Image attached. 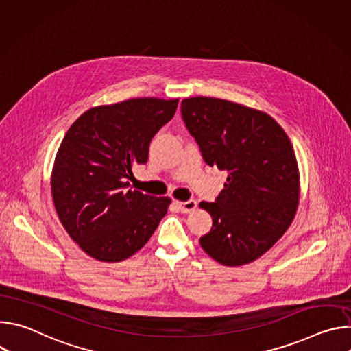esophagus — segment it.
<instances>
[{
    "instance_id": "1",
    "label": "esophagus",
    "mask_w": 351,
    "mask_h": 351,
    "mask_svg": "<svg viewBox=\"0 0 351 351\" xmlns=\"http://www.w3.org/2000/svg\"><path fill=\"white\" fill-rule=\"evenodd\" d=\"M176 206L179 207V210L183 214H187V213H191L195 210L197 203L194 202V199H187V202H176Z\"/></svg>"
}]
</instances>
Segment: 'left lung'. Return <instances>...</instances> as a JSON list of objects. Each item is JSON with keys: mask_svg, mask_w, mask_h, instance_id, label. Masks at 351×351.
Masks as SVG:
<instances>
[{"mask_svg": "<svg viewBox=\"0 0 351 351\" xmlns=\"http://www.w3.org/2000/svg\"><path fill=\"white\" fill-rule=\"evenodd\" d=\"M182 117L204 161L229 173L215 203H199L213 217L199 244L222 265L253 263L297 213L300 172L290 138L271 115L228 99L184 98Z\"/></svg>", "mask_w": 351, "mask_h": 351, "instance_id": "1", "label": "left lung"}]
</instances>
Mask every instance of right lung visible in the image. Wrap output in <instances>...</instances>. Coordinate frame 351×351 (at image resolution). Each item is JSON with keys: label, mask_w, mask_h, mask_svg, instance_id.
Instances as JSON below:
<instances>
[{"label": "right lung", "mask_w": 351, "mask_h": 351, "mask_svg": "<svg viewBox=\"0 0 351 351\" xmlns=\"http://www.w3.org/2000/svg\"><path fill=\"white\" fill-rule=\"evenodd\" d=\"M179 98H130L93 107L68 129L56 156L51 194L58 218L94 260L119 263L149 240L172 199L130 190L136 164H145L154 134Z\"/></svg>", "instance_id": "obj_1"}]
</instances>
